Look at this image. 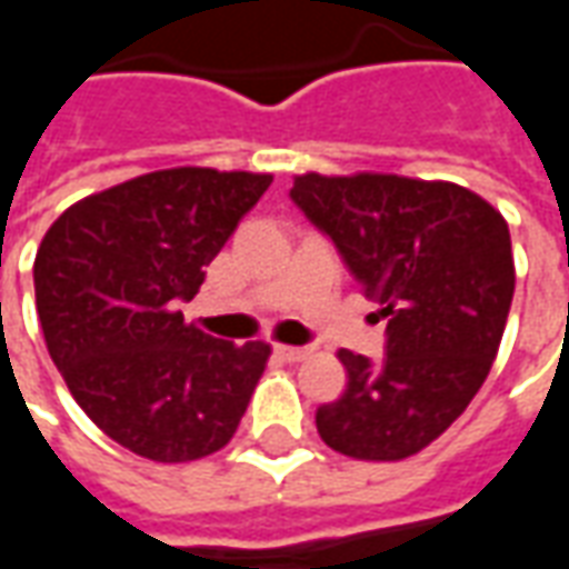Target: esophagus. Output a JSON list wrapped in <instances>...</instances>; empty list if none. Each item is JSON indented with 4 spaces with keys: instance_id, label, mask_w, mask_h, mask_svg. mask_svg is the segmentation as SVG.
Instances as JSON below:
<instances>
[{
    "instance_id": "esophagus-1",
    "label": "esophagus",
    "mask_w": 569,
    "mask_h": 569,
    "mask_svg": "<svg viewBox=\"0 0 569 569\" xmlns=\"http://www.w3.org/2000/svg\"><path fill=\"white\" fill-rule=\"evenodd\" d=\"M273 353L286 362H301V359L310 357V347H286V345H277L273 347Z\"/></svg>"
}]
</instances>
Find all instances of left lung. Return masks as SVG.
Wrapping results in <instances>:
<instances>
[{
    "instance_id": "8db88e82",
    "label": "left lung",
    "mask_w": 569,
    "mask_h": 569,
    "mask_svg": "<svg viewBox=\"0 0 569 569\" xmlns=\"http://www.w3.org/2000/svg\"><path fill=\"white\" fill-rule=\"evenodd\" d=\"M289 198L387 317L383 357L338 350L345 393L317 429L357 460H402L439 439L488 378L512 308L509 224L453 182L298 176Z\"/></svg>"
}]
</instances>
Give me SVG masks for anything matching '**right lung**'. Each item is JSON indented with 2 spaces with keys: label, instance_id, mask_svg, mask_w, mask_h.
Masks as SVG:
<instances>
[{
  "label": "right lung",
  "instance_id": "right-lung-1",
  "mask_svg": "<svg viewBox=\"0 0 569 569\" xmlns=\"http://www.w3.org/2000/svg\"><path fill=\"white\" fill-rule=\"evenodd\" d=\"M271 176L176 167L69 207L36 252V308L69 393L128 451L186 463L224 448L271 347L186 326L219 249Z\"/></svg>",
  "mask_w": 569,
  "mask_h": 569
}]
</instances>
